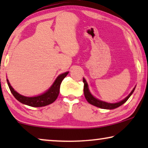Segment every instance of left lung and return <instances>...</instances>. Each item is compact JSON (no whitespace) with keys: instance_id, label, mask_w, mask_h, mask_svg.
<instances>
[{"instance_id":"obj_1","label":"left lung","mask_w":148,"mask_h":148,"mask_svg":"<svg viewBox=\"0 0 148 148\" xmlns=\"http://www.w3.org/2000/svg\"><path fill=\"white\" fill-rule=\"evenodd\" d=\"M83 82H84V96L85 98L87 100V101L90 103V104L94 105L95 106L99 107V108H103V109H114L116 108H118L121 105L124 104L125 102H127V100L129 98V97L131 96V94H133V92H134L135 88H133V90L131 91V92L129 94L128 96L126 98H125L124 100H123L121 102H117V103H114V104H111V103H108V102H103V101L99 100L98 99H96V98H94V96L91 94V93L89 91V88H88V84H87L86 79L84 78H83Z\"/></svg>"}]
</instances>
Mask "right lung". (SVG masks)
Instances as JSON below:
<instances>
[{"instance_id":"obj_1","label":"right lung","mask_w":148,"mask_h":148,"mask_svg":"<svg viewBox=\"0 0 148 148\" xmlns=\"http://www.w3.org/2000/svg\"><path fill=\"white\" fill-rule=\"evenodd\" d=\"M69 72H66L64 73L60 74V75L56 78L55 82L53 85L50 87V88L48 91H46L45 93L42 94L40 96H35V97H25L18 94L17 92L14 90V89L12 88L10 85L9 81H7L8 86L11 90L12 94L14 97L19 101L21 102L22 104H26L27 106L32 107H42L47 106L48 104H52L54 101L56 100L60 92V86L61 84L62 81L64 79V78L67 75Z\"/></svg>"}]
</instances>
